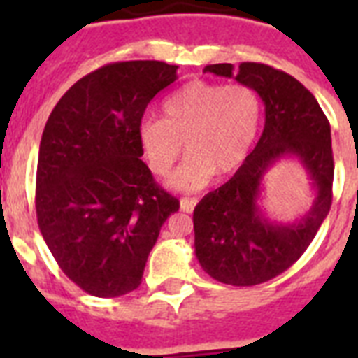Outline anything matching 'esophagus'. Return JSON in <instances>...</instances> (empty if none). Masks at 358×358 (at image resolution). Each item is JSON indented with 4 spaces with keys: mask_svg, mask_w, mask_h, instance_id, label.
<instances>
[{
    "mask_svg": "<svg viewBox=\"0 0 358 358\" xmlns=\"http://www.w3.org/2000/svg\"><path fill=\"white\" fill-rule=\"evenodd\" d=\"M196 199L195 196H185V199H182V201H180V208H182V212H185V213H191L193 212V210H195V206H196Z\"/></svg>",
    "mask_w": 358,
    "mask_h": 358,
    "instance_id": "34e87169",
    "label": "esophagus"
}]
</instances>
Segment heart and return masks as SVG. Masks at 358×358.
<instances>
[{
	"mask_svg": "<svg viewBox=\"0 0 358 358\" xmlns=\"http://www.w3.org/2000/svg\"><path fill=\"white\" fill-rule=\"evenodd\" d=\"M165 119H145L137 128L148 167L169 176L185 150L189 156L169 185L195 193L212 184L215 173H236L249 157L260 128L262 103L250 87L191 81L163 106Z\"/></svg>",
	"mask_w": 358,
	"mask_h": 358,
	"instance_id": "b5f03b06",
	"label": "heart"
}]
</instances>
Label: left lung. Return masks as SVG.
Returning a JSON list of instances; mask_svg holds the SVG:
<instances>
[{
  "label": "left lung",
  "mask_w": 358,
  "mask_h": 358,
  "mask_svg": "<svg viewBox=\"0 0 358 358\" xmlns=\"http://www.w3.org/2000/svg\"><path fill=\"white\" fill-rule=\"evenodd\" d=\"M204 72L234 78L260 96L266 124L255 150L232 178L210 191L193 212L195 255L202 269L232 286H255L284 273L310 245L333 202L331 126L303 83L262 63L208 64ZM294 157L309 174L315 201L294 224L261 212L263 176L275 162Z\"/></svg>",
  "instance_id": "left-lung-1"
}]
</instances>
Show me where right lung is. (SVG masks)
Returning a JSON list of instances; mask_svg holds the SVG:
<instances>
[{"instance_id": "obj_1", "label": "right lung", "mask_w": 358, "mask_h": 358, "mask_svg": "<svg viewBox=\"0 0 358 358\" xmlns=\"http://www.w3.org/2000/svg\"><path fill=\"white\" fill-rule=\"evenodd\" d=\"M162 61L111 63L76 81L42 131L36 219L66 277L96 297L141 284L146 258L180 202L141 159L146 106L173 83Z\"/></svg>"}]
</instances>
